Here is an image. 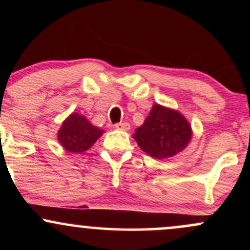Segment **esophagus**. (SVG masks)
<instances>
[{
	"mask_svg": "<svg viewBox=\"0 0 250 250\" xmlns=\"http://www.w3.org/2000/svg\"><path fill=\"white\" fill-rule=\"evenodd\" d=\"M115 128L119 129V130H123V131H127L130 129V125L128 122H122V123H117L115 125Z\"/></svg>",
	"mask_w": 250,
	"mask_h": 250,
	"instance_id": "1",
	"label": "esophagus"
}]
</instances>
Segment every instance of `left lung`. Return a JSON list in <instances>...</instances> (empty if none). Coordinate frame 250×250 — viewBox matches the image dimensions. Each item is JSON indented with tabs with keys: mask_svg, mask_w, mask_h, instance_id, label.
<instances>
[{
	"mask_svg": "<svg viewBox=\"0 0 250 250\" xmlns=\"http://www.w3.org/2000/svg\"><path fill=\"white\" fill-rule=\"evenodd\" d=\"M193 136L190 123L179 110L155 103L141 127L133 134L139 147L153 159L173 157L187 148Z\"/></svg>",
	"mask_w": 250,
	"mask_h": 250,
	"instance_id": "obj_1",
	"label": "left lung"
}]
</instances>
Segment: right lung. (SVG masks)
I'll return each instance as SVG.
<instances>
[{
  "instance_id": "right-lung-1",
  "label": "right lung",
  "mask_w": 250,
  "mask_h": 250,
  "mask_svg": "<svg viewBox=\"0 0 250 250\" xmlns=\"http://www.w3.org/2000/svg\"><path fill=\"white\" fill-rule=\"evenodd\" d=\"M103 129L94 125L85 116L79 113H71L57 131V140L69 153H83L95 143L102 134Z\"/></svg>"
}]
</instances>
